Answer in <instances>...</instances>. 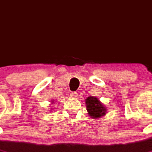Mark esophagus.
<instances>
[{
	"label": "esophagus",
	"mask_w": 152,
	"mask_h": 152,
	"mask_svg": "<svg viewBox=\"0 0 152 152\" xmlns=\"http://www.w3.org/2000/svg\"><path fill=\"white\" fill-rule=\"evenodd\" d=\"M70 96H72V97H76V96H77V92H72L70 93Z\"/></svg>",
	"instance_id": "obj_1"
}]
</instances>
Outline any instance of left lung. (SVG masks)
Returning a JSON list of instances; mask_svg holds the SVG:
<instances>
[{
	"mask_svg": "<svg viewBox=\"0 0 152 152\" xmlns=\"http://www.w3.org/2000/svg\"><path fill=\"white\" fill-rule=\"evenodd\" d=\"M86 109L91 118H98L105 114V108L96 97H88L86 100Z\"/></svg>",
	"mask_w": 152,
	"mask_h": 152,
	"instance_id": "left-lung-1",
	"label": "left lung"
}]
</instances>
